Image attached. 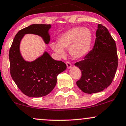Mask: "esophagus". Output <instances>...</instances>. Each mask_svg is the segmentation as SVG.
<instances>
[{
  "label": "esophagus",
  "instance_id": "obj_1",
  "mask_svg": "<svg viewBox=\"0 0 126 126\" xmlns=\"http://www.w3.org/2000/svg\"><path fill=\"white\" fill-rule=\"evenodd\" d=\"M66 66H67V67L68 68V69H69V68H70L72 67V64L70 62H66Z\"/></svg>",
  "mask_w": 126,
  "mask_h": 126
}]
</instances>
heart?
Returning <instances> with one entry per match:
<instances>
[{
	"mask_svg": "<svg viewBox=\"0 0 126 126\" xmlns=\"http://www.w3.org/2000/svg\"><path fill=\"white\" fill-rule=\"evenodd\" d=\"M92 40L93 36L90 29L74 27L61 34L58 38V43H52L51 47L61 57L64 56V49L69 48V53L73 58L80 59L89 51Z\"/></svg>",
	"mask_w": 126,
	"mask_h": 126,
	"instance_id": "1",
	"label": "heart"
}]
</instances>
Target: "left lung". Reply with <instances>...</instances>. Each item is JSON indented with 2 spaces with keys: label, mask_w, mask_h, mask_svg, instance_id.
<instances>
[{
  "label": "left lung",
  "mask_w": 126,
  "mask_h": 126,
  "mask_svg": "<svg viewBox=\"0 0 126 126\" xmlns=\"http://www.w3.org/2000/svg\"><path fill=\"white\" fill-rule=\"evenodd\" d=\"M96 37L93 48L83 60L75 63L82 71L76 84L86 94L101 92L109 86L118 66L115 42L106 27L98 24Z\"/></svg>",
  "instance_id": "obj_1"
}]
</instances>
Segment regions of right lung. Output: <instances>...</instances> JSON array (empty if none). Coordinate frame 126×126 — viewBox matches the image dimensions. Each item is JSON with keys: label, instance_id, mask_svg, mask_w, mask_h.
<instances>
[{"label": "right lung", "instance_id": "add662e5", "mask_svg": "<svg viewBox=\"0 0 126 126\" xmlns=\"http://www.w3.org/2000/svg\"><path fill=\"white\" fill-rule=\"evenodd\" d=\"M51 25L32 24L16 34L9 53L11 77L24 94L30 97H41L51 92L57 83V76L66 70V64L53 59L47 52L32 62H26L19 51L21 39L26 34L43 37L45 43L50 41L48 31Z\"/></svg>", "mask_w": 126, "mask_h": 126}]
</instances>
